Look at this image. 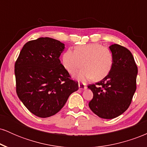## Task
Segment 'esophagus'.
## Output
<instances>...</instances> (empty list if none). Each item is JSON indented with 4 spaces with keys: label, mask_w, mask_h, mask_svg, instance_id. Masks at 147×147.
I'll use <instances>...</instances> for the list:
<instances>
[{
    "label": "esophagus",
    "mask_w": 147,
    "mask_h": 147,
    "mask_svg": "<svg viewBox=\"0 0 147 147\" xmlns=\"http://www.w3.org/2000/svg\"><path fill=\"white\" fill-rule=\"evenodd\" d=\"M79 88L81 90H84L86 88V86L84 83H79Z\"/></svg>",
    "instance_id": "1"
}]
</instances>
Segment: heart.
<instances>
[{"label":"heart","instance_id":"obj_1","mask_svg":"<svg viewBox=\"0 0 147 147\" xmlns=\"http://www.w3.org/2000/svg\"><path fill=\"white\" fill-rule=\"evenodd\" d=\"M79 72V80L93 78L99 81L110 73L113 65V55L109 48L98 43H88L76 46L75 51L68 49L62 56V64L69 73Z\"/></svg>","mask_w":147,"mask_h":147}]
</instances>
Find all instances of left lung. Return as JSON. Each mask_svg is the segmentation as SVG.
<instances>
[{
  "label": "left lung",
  "mask_w": 147,
  "mask_h": 147,
  "mask_svg": "<svg viewBox=\"0 0 147 147\" xmlns=\"http://www.w3.org/2000/svg\"><path fill=\"white\" fill-rule=\"evenodd\" d=\"M109 48L113 55L110 73L100 82L88 86L93 93L89 107L104 119L117 117L127 110L136 92L138 74L137 65L127 48L118 44Z\"/></svg>",
  "instance_id": "left-lung-1"
}]
</instances>
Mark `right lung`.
I'll return each instance as SVG.
<instances>
[{
  "mask_svg": "<svg viewBox=\"0 0 147 147\" xmlns=\"http://www.w3.org/2000/svg\"><path fill=\"white\" fill-rule=\"evenodd\" d=\"M63 43L48 37L27 42L14 65L16 91L32 113L45 118L58 113L79 89L61 63Z\"/></svg>",
  "mask_w": 147,
  "mask_h": 147,
  "instance_id": "1",
  "label": "right lung"
}]
</instances>
